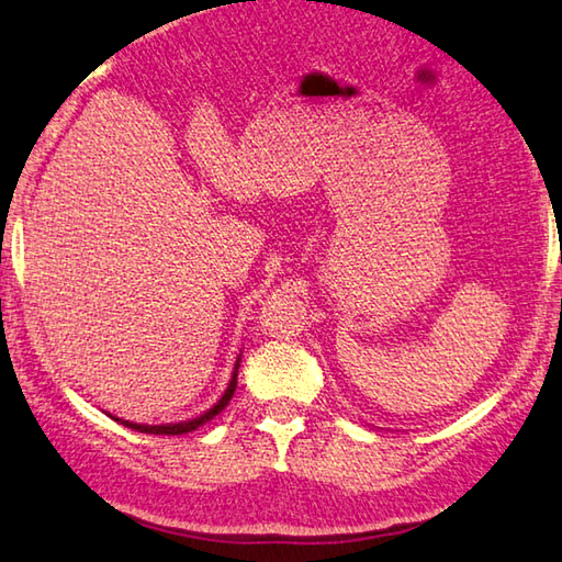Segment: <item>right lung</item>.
Masks as SVG:
<instances>
[{"instance_id": "right-lung-1", "label": "right lung", "mask_w": 562, "mask_h": 562, "mask_svg": "<svg viewBox=\"0 0 562 562\" xmlns=\"http://www.w3.org/2000/svg\"><path fill=\"white\" fill-rule=\"evenodd\" d=\"M237 367H240V364H235L233 379H231V384H227V389H225V394H223L221 402H217L213 408H207V412H205L203 416L190 418V422H180V424H160V426L133 424V422H123V418H116V422H121L123 426H128V429H133V431H140V434H156V436H180V434L195 431L198 426H203L205 422H211V418H213L215 414H221L223 408L227 406V402H231V398H233V394H235V386H237Z\"/></svg>"}]
</instances>
